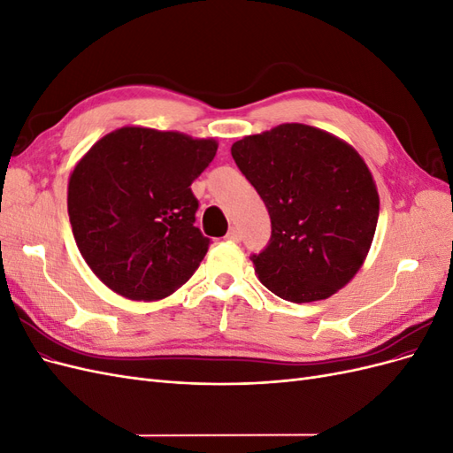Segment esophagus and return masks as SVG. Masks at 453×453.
Here are the masks:
<instances>
[{
  "label": "esophagus",
  "mask_w": 453,
  "mask_h": 453,
  "mask_svg": "<svg viewBox=\"0 0 453 453\" xmlns=\"http://www.w3.org/2000/svg\"><path fill=\"white\" fill-rule=\"evenodd\" d=\"M226 240L230 242H240L242 236H240V230L236 226H232L228 232H226Z\"/></svg>",
  "instance_id": "obj_1"
}]
</instances>
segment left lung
Returning a JSON list of instances; mask_svg holds the SVG:
<instances>
[{
    "label": "left lung",
    "mask_w": 453,
    "mask_h": 453,
    "mask_svg": "<svg viewBox=\"0 0 453 453\" xmlns=\"http://www.w3.org/2000/svg\"><path fill=\"white\" fill-rule=\"evenodd\" d=\"M263 198L272 236L255 272L283 300L303 304L342 289L372 243L380 198L357 150L319 128L280 125L230 149Z\"/></svg>",
    "instance_id": "8db88e82"
}]
</instances>
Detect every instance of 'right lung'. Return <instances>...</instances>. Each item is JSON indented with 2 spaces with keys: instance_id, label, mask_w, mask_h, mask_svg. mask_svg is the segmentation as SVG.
Listing matches in <instances>:
<instances>
[{
  "instance_id": "1",
  "label": "right lung",
  "mask_w": 453,
  "mask_h": 453,
  "mask_svg": "<svg viewBox=\"0 0 453 453\" xmlns=\"http://www.w3.org/2000/svg\"><path fill=\"white\" fill-rule=\"evenodd\" d=\"M217 142L127 127L94 143L67 187L77 248L109 289L132 300L172 295L211 240L195 226L193 181Z\"/></svg>"
}]
</instances>
